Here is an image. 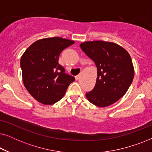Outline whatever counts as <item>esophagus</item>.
I'll use <instances>...</instances> for the list:
<instances>
[{"mask_svg":"<svg viewBox=\"0 0 152 152\" xmlns=\"http://www.w3.org/2000/svg\"><path fill=\"white\" fill-rule=\"evenodd\" d=\"M79 78H80V75H77V76H75V80H78Z\"/></svg>","mask_w":152,"mask_h":152,"instance_id":"esophagus-1","label":"esophagus"}]
</instances>
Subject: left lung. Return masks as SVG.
Masks as SVG:
<instances>
[{
  "label": "left lung",
  "instance_id": "obj_1",
  "mask_svg": "<svg viewBox=\"0 0 152 152\" xmlns=\"http://www.w3.org/2000/svg\"><path fill=\"white\" fill-rule=\"evenodd\" d=\"M80 48L94 61L97 70L96 84L86 93L87 99L99 107L113 104L125 94L134 79L129 54L115 43L103 41H86Z\"/></svg>",
  "mask_w": 152,
  "mask_h": 152
}]
</instances>
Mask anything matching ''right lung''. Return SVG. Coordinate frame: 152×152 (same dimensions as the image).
Wrapping results in <instances>:
<instances>
[{
    "label": "right lung",
    "mask_w": 152,
    "mask_h": 152,
    "mask_svg": "<svg viewBox=\"0 0 152 152\" xmlns=\"http://www.w3.org/2000/svg\"><path fill=\"white\" fill-rule=\"evenodd\" d=\"M75 43L61 37L39 39L23 54L20 68L24 86L39 102L53 104L60 100L74 77L58 63L60 53Z\"/></svg>",
    "instance_id": "right-lung-1"
}]
</instances>
